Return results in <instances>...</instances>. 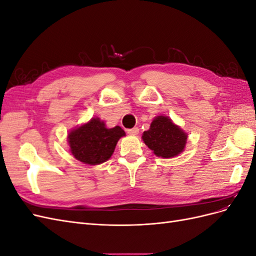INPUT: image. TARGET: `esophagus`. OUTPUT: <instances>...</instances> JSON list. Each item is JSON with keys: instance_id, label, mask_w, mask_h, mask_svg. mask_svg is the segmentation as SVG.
Listing matches in <instances>:
<instances>
[{"instance_id": "esophagus-1", "label": "esophagus", "mask_w": 256, "mask_h": 256, "mask_svg": "<svg viewBox=\"0 0 256 256\" xmlns=\"http://www.w3.org/2000/svg\"><path fill=\"white\" fill-rule=\"evenodd\" d=\"M127 134H132V136H136L138 134V127H134V128H131V129H128L127 130Z\"/></svg>"}]
</instances>
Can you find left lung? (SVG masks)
<instances>
[{"mask_svg": "<svg viewBox=\"0 0 256 256\" xmlns=\"http://www.w3.org/2000/svg\"><path fill=\"white\" fill-rule=\"evenodd\" d=\"M187 138V134L164 115L154 118L142 136L148 148L161 158H172L184 152Z\"/></svg>", "mask_w": 256, "mask_h": 256, "instance_id": "left-lung-1", "label": "left lung"}]
</instances>
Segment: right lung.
<instances>
[{
	"label": "right lung",
	"mask_w": 256,
	"mask_h": 256,
	"mask_svg": "<svg viewBox=\"0 0 256 256\" xmlns=\"http://www.w3.org/2000/svg\"><path fill=\"white\" fill-rule=\"evenodd\" d=\"M125 134L120 126L106 128L104 122L92 118L69 132L68 143L76 160L85 164L97 166L110 159L116 144Z\"/></svg>",
	"instance_id": "right-lung-1"
}]
</instances>
